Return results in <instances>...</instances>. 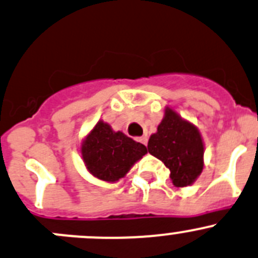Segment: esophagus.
<instances>
[{"mask_svg":"<svg viewBox=\"0 0 258 258\" xmlns=\"http://www.w3.org/2000/svg\"><path fill=\"white\" fill-rule=\"evenodd\" d=\"M137 141H140L141 144H144V145H147V137L146 136L139 137V139H137Z\"/></svg>","mask_w":258,"mask_h":258,"instance_id":"34e87169","label":"esophagus"}]
</instances>
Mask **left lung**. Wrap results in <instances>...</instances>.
I'll return each instance as SVG.
<instances>
[{"instance_id":"left-lung-1","label":"left lung","mask_w":258,"mask_h":258,"mask_svg":"<svg viewBox=\"0 0 258 258\" xmlns=\"http://www.w3.org/2000/svg\"><path fill=\"white\" fill-rule=\"evenodd\" d=\"M147 150L164 162L177 187L191 185L203 170L204 145L198 128L169 107L157 132L150 137Z\"/></svg>"}]
</instances>
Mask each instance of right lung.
<instances>
[{
  "mask_svg": "<svg viewBox=\"0 0 258 258\" xmlns=\"http://www.w3.org/2000/svg\"><path fill=\"white\" fill-rule=\"evenodd\" d=\"M81 150L88 171L97 179L108 182L123 177L132 165L147 152L146 146L122 132H114L103 121L97 122Z\"/></svg>",
  "mask_w": 258,
  "mask_h": 258,
  "instance_id": "add662e5",
  "label": "right lung"
}]
</instances>
